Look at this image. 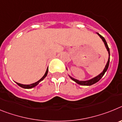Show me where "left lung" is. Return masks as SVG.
Listing matches in <instances>:
<instances>
[{
    "mask_svg": "<svg viewBox=\"0 0 122 122\" xmlns=\"http://www.w3.org/2000/svg\"><path fill=\"white\" fill-rule=\"evenodd\" d=\"M97 34L99 35V36H100V38H101V39H102V40L103 41V42H104V45H105L106 48V49H107V51H108V52H109V56H110L109 48L108 46H107V43H106V41L105 39H104V38L103 37V36H101V35H100L98 33H97ZM109 60H110V58L109 57L108 61H107V63H106V65L105 68H104V70L103 71V72H102L101 74H99L98 76H96L95 77H94V78H93V79H90V80L86 81H78V80H77V79H75L73 78V77H70V78L72 80H73L74 81L76 82L78 84L82 85V86H91V85L94 84H95L96 82H98L101 79V78L103 77V75L104 74V73H106V71H107V68H108V67H109Z\"/></svg>",
    "mask_w": 122,
    "mask_h": 122,
    "instance_id": "left-lung-1",
    "label": "left lung"
}]
</instances>
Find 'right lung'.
<instances>
[{
    "mask_svg": "<svg viewBox=\"0 0 122 122\" xmlns=\"http://www.w3.org/2000/svg\"><path fill=\"white\" fill-rule=\"evenodd\" d=\"M48 68H47V70H46V73H45V75H44L43 77H42V78L41 79H40L38 81L36 82L33 83V84H29V85H24V84H19V83H17V84L19 86H20V87H22V88H24V89H31V88H33V87H35L36 86H37L38 84H39L40 82H41V81H43L44 79L46 77V76H47V74H48Z\"/></svg>",
    "mask_w": 122,
    "mask_h": 122,
    "instance_id": "right-lung-1",
    "label": "right lung"
}]
</instances>
